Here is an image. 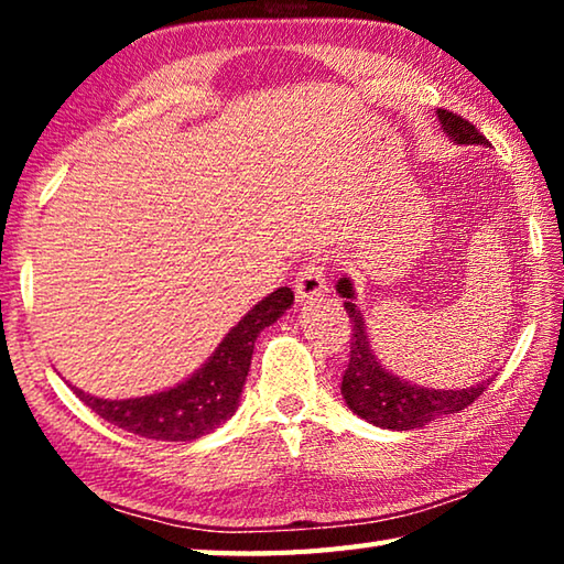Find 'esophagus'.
<instances>
[{"instance_id": "34e87169", "label": "esophagus", "mask_w": 564, "mask_h": 564, "mask_svg": "<svg viewBox=\"0 0 564 564\" xmlns=\"http://www.w3.org/2000/svg\"><path fill=\"white\" fill-rule=\"evenodd\" d=\"M323 293H326V265H323L318 256H311L299 271V281H295V299L301 303H308Z\"/></svg>"}]
</instances>
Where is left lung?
I'll list each match as a JSON object with an SVG mask.
<instances>
[{
	"label": "left lung",
	"instance_id": "8db88e82",
	"mask_svg": "<svg viewBox=\"0 0 564 564\" xmlns=\"http://www.w3.org/2000/svg\"><path fill=\"white\" fill-rule=\"evenodd\" d=\"M437 119H441L443 131L455 144H488L482 133L457 113L437 109ZM336 293L343 299V308H346L352 323L350 360L346 373H343L340 393L346 398V405L362 420L386 427V431H417L431 420L460 413L490 386L488 378L463 390H435L393 376L380 366L373 348H370L366 321H362V313L356 305L352 281L340 279L336 283Z\"/></svg>",
	"mask_w": 564,
	"mask_h": 564
}]
</instances>
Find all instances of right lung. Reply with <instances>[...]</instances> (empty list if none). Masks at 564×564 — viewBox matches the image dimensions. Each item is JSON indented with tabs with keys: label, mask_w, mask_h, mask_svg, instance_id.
Returning a JSON list of instances; mask_svg holds the SVG:
<instances>
[{
	"label": "right lung",
	"mask_w": 564,
	"mask_h": 564,
	"mask_svg": "<svg viewBox=\"0 0 564 564\" xmlns=\"http://www.w3.org/2000/svg\"><path fill=\"white\" fill-rule=\"evenodd\" d=\"M293 305L291 289H275L253 305L236 326L226 333L202 368L161 393L107 400L74 388L76 398L89 405L111 425L149 441L188 443L216 431L236 413L248 368H251L256 338L273 326Z\"/></svg>",
	"instance_id": "1"
}]
</instances>
